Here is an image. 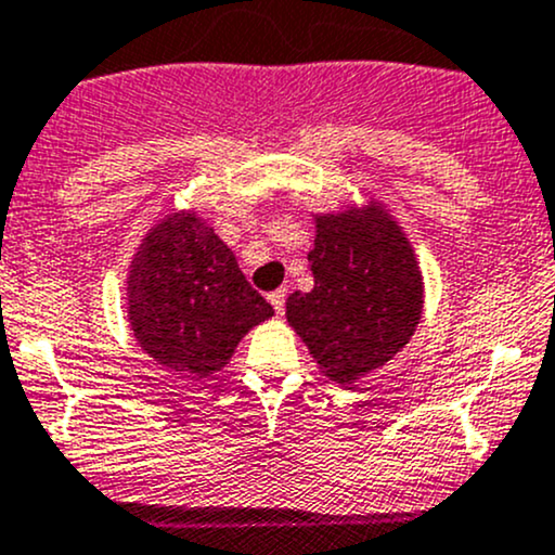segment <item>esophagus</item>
Masks as SVG:
<instances>
[{"label": "esophagus", "mask_w": 555, "mask_h": 555, "mask_svg": "<svg viewBox=\"0 0 555 555\" xmlns=\"http://www.w3.org/2000/svg\"><path fill=\"white\" fill-rule=\"evenodd\" d=\"M285 296H288V288H278V291H272V294H270V304H272V307H275L278 314H283Z\"/></svg>", "instance_id": "34e87169"}]
</instances>
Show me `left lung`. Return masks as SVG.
Masks as SVG:
<instances>
[{"mask_svg":"<svg viewBox=\"0 0 555 555\" xmlns=\"http://www.w3.org/2000/svg\"><path fill=\"white\" fill-rule=\"evenodd\" d=\"M314 288L294 291L285 318L325 378L351 386L395 360L423 314V275L413 243L371 198L314 214L309 251Z\"/></svg>","mask_w":555,"mask_h":555,"instance_id":"obj_1","label":"left lung"}]
</instances>
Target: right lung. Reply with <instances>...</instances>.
Returning <instances> with one entry per match:
<instances>
[{"mask_svg": "<svg viewBox=\"0 0 555 555\" xmlns=\"http://www.w3.org/2000/svg\"><path fill=\"white\" fill-rule=\"evenodd\" d=\"M272 314L198 211L166 214L142 235L127 275V318L137 344L164 371L208 378Z\"/></svg>", "mask_w": 555, "mask_h": 555, "instance_id": "add662e5", "label": "right lung"}]
</instances>
